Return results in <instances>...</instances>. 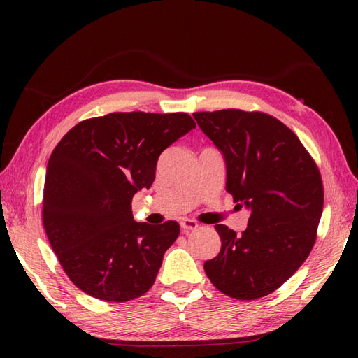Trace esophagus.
<instances>
[{
  "label": "esophagus",
  "mask_w": 358,
  "mask_h": 358,
  "mask_svg": "<svg viewBox=\"0 0 358 358\" xmlns=\"http://www.w3.org/2000/svg\"><path fill=\"white\" fill-rule=\"evenodd\" d=\"M180 226H181V229H183L185 232H187V231H195L196 227H199V223L194 222V220L183 218V220H181V222H180Z\"/></svg>",
  "instance_id": "esophagus-1"
}]
</instances>
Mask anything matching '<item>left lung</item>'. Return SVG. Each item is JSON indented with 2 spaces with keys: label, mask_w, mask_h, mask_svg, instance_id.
Segmentation results:
<instances>
[{
  "label": "left lung",
  "mask_w": 358,
  "mask_h": 358,
  "mask_svg": "<svg viewBox=\"0 0 358 358\" xmlns=\"http://www.w3.org/2000/svg\"><path fill=\"white\" fill-rule=\"evenodd\" d=\"M204 135L222 150L226 191L250 210L240 235L224 224L220 254L204 263L210 283L237 300L269 295L305 263L323 212V181L291 129L263 112H195Z\"/></svg>",
  "instance_id": "obj_1"
}]
</instances>
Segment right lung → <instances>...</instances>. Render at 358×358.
<instances>
[{"label":"right lung","instance_id":"obj_1","mask_svg":"<svg viewBox=\"0 0 358 358\" xmlns=\"http://www.w3.org/2000/svg\"><path fill=\"white\" fill-rule=\"evenodd\" d=\"M194 127L185 112H113L81 121L53 149L43 224L66 275L83 292L123 303L155 283L180 224L136 223L132 196L154 183L159 154Z\"/></svg>","mask_w":358,"mask_h":358}]
</instances>
